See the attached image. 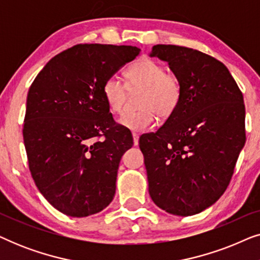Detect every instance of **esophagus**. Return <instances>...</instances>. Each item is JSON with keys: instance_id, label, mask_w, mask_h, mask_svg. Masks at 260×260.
Here are the masks:
<instances>
[{"instance_id": "esophagus-1", "label": "esophagus", "mask_w": 260, "mask_h": 260, "mask_svg": "<svg viewBox=\"0 0 260 260\" xmlns=\"http://www.w3.org/2000/svg\"><path fill=\"white\" fill-rule=\"evenodd\" d=\"M133 138H134V144L138 145V141H140V136H138V134L133 133Z\"/></svg>"}]
</instances>
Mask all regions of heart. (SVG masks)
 <instances>
[{
	"label": "heart",
	"mask_w": 260,
	"mask_h": 260,
	"mask_svg": "<svg viewBox=\"0 0 260 260\" xmlns=\"http://www.w3.org/2000/svg\"><path fill=\"white\" fill-rule=\"evenodd\" d=\"M125 85L118 78L110 77L103 85V97L112 113L123 111L127 90L142 87L136 111H127L119 118L120 125L134 131L150 129L155 123V113L159 118H168L175 111L182 95L179 77L166 72L162 63L152 59H140L124 71Z\"/></svg>",
	"instance_id": "obj_1"
}]
</instances>
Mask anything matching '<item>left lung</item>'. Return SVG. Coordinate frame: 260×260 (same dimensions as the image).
Masks as SVG:
<instances>
[{
    "mask_svg": "<svg viewBox=\"0 0 260 260\" xmlns=\"http://www.w3.org/2000/svg\"><path fill=\"white\" fill-rule=\"evenodd\" d=\"M150 56L168 62L182 95L156 133L140 137L149 194L174 215L198 214L229 187L245 134V104L221 61L197 49L156 45Z\"/></svg>",
    "mask_w": 260,
    "mask_h": 260,
    "instance_id": "1",
    "label": "left lung"
}]
</instances>
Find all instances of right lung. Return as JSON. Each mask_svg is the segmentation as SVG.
Returning <instances> with one entry per match:
<instances>
[{"label":"right lung","instance_id":"obj_1","mask_svg":"<svg viewBox=\"0 0 260 260\" xmlns=\"http://www.w3.org/2000/svg\"><path fill=\"white\" fill-rule=\"evenodd\" d=\"M141 49L79 44L49 60L27 95L23 141L38 189L59 212L83 218L108 207L120 158L134 141L103 97V85Z\"/></svg>","mask_w":260,"mask_h":260}]
</instances>
